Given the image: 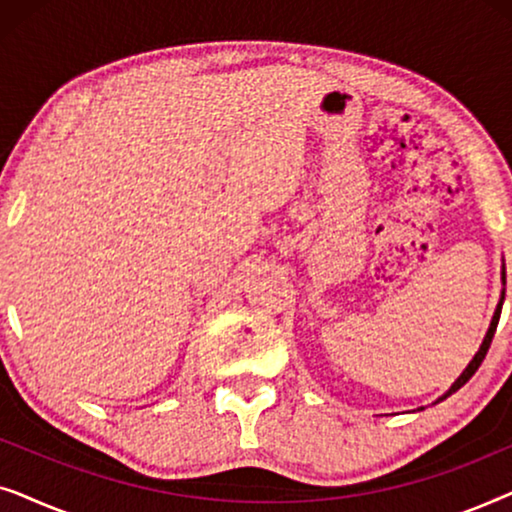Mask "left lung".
<instances>
[{
  "instance_id": "left-lung-1",
  "label": "left lung",
  "mask_w": 512,
  "mask_h": 512,
  "mask_svg": "<svg viewBox=\"0 0 512 512\" xmlns=\"http://www.w3.org/2000/svg\"><path fill=\"white\" fill-rule=\"evenodd\" d=\"M501 284H503V289H501V298H499V305H496V310H494V317H492V321H489V328H487V333H485V338H482V345H480V349L478 352H475V356L471 359V363H468V366L464 368V373H461L457 380H454V384L450 389L445 391L443 396L438 398L436 403H440V401H445L447 396H452L454 391L457 389H461L464 387V384L471 380V377L475 375V370L480 368V363H482V359H485L487 356V349H489V345H492V338H494V333H496V326H499V317H501V307H503V298H506V263L501 265ZM419 410H424V408H419Z\"/></svg>"
}]
</instances>
